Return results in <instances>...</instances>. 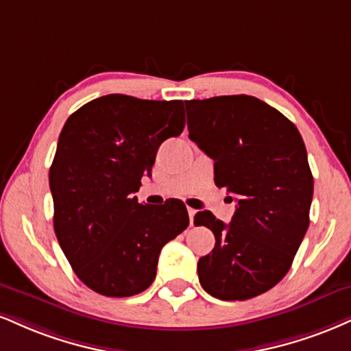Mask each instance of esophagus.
<instances>
[{"instance_id":"obj_1","label":"esophagus","mask_w":351,"mask_h":351,"mask_svg":"<svg viewBox=\"0 0 351 351\" xmlns=\"http://www.w3.org/2000/svg\"><path fill=\"white\" fill-rule=\"evenodd\" d=\"M188 216H189V223H191V226H193V222H194V216H196V210L189 208V209H188Z\"/></svg>"}]
</instances>
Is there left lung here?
I'll return each mask as SVG.
<instances>
[{"mask_svg":"<svg viewBox=\"0 0 351 351\" xmlns=\"http://www.w3.org/2000/svg\"><path fill=\"white\" fill-rule=\"evenodd\" d=\"M186 111L189 138L214 160V181L237 196L230 223L209 210L194 216L216 237L197 261L199 282L222 301L252 299L286 276L309 227L306 145L288 117L253 96L193 99Z\"/></svg>","mask_w":351,"mask_h":351,"instance_id":"8db88e82","label":"left lung"}]
</instances>
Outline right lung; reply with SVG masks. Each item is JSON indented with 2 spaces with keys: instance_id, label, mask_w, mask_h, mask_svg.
<instances>
[{
  "instance_id": "1",
  "label": "right lung",
  "mask_w": 351,
  "mask_h": 351,
  "mask_svg": "<svg viewBox=\"0 0 351 351\" xmlns=\"http://www.w3.org/2000/svg\"><path fill=\"white\" fill-rule=\"evenodd\" d=\"M184 129L183 101L106 95L63 125L49 171L53 229L66 260L88 288L129 298L154 282L165 243L189 226L178 199L138 204L158 147Z\"/></svg>"
}]
</instances>
